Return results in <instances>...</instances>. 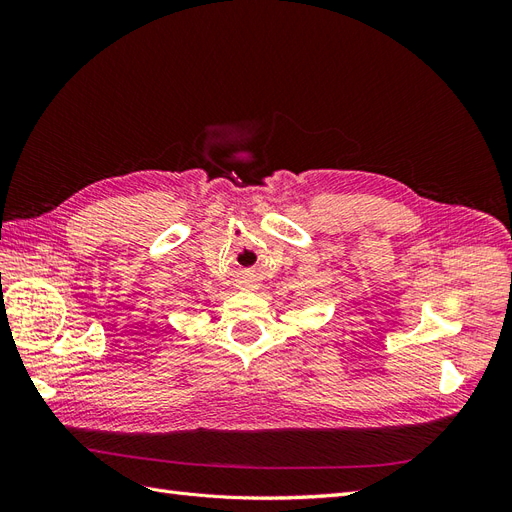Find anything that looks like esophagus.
Segmentation results:
<instances>
[{"mask_svg":"<svg viewBox=\"0 0 512 512\" xmlns=\"http://www.w3.org/2000/svg\"><path fill=\"white\" fill-rule=\"evenodd\" d=\"M256 286H258V284H256V282H252V280H250V282H247V284H245V288H250V290H254V288H256Z\"/></svg>","mask_w":512,"mask_h":512,"instance_id":"34e87169","label":"esophagus"}]
</instances>
